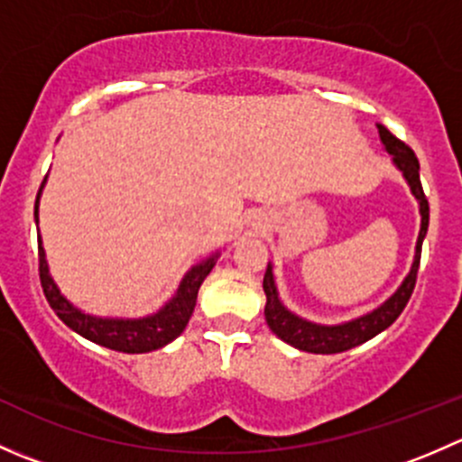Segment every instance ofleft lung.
I'll return each mask as SVG.
<instances>
[{
	"label": "left lung",
	"instance_id": "1",
	"mask_svg": "<svg viewBox=\"0 0 462 462\" xmlns=\"http://www.w3.org/2000/svg\"><path fill=\"white\" fill-rule=\"evenodd\" d=\"M377 134H380L382 147H384V152L389 153L393 165L398 167L402 179L407 180L413 199L418 201V212H420V232H418L416 254H413L411 268H409L407 277L402 279V283L395 288L393 295H391L389 300L382 301L377 309L360 315V318L339 321V324H318V321L300 318V315L292 313L291 309L283 306L282 297H279V291H277V283H274L273 263H268V268H265V274H263L265 324L270 326V330H273L279 339H283V342L291 344V346L300 348V351L330 356V353H344L348 351V348H356L360 346V344L369 342L371 337H375L377 333L389 328V326L400 318V313H402L404 306H407L409 297H411L413 286H416L422 241H425L427 227H430V203H427L425 192H422V185H420V162H418L416 153H413L402 141H398V138L384 127V125H377Z\"/></svg>",
	"mask_w": 462,
	"mask_h": 462
}]
</instances>
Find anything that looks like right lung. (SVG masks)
I'll list each match as a JSON object with an SVG mask.
<instances>
[{"label":"right lung","instance_id":"obj_1","mask_svg":"<svg viewBox=\"0 0 462 462\" xmlns=\"http://www.w3.org/2000/svg\"><path fill=\"white\" fill-rule=\"evenodd\" d=\"M46 179L42 180V188L35 199V226L40 223V197ZM37 248H40L42 288H44V295L49 300L51 309L58 313V318L69 328L87 337L88 342L100 344V346L120 353H149L174 342L185 330L189 318H192L203 279L212 273L214 263L221 257V253L217 250L208 259L194 263L183 274L171 300H167L165 306H161L156 313L144 315V318H100V315L85 313V310L78 309L73 301H69L62 295V291H60L58 283H55V279L49 273V261H46V253L42 248L40 235H37Z\"/></svg>","mask_w":462,"mask_h":462}]
</instances>
